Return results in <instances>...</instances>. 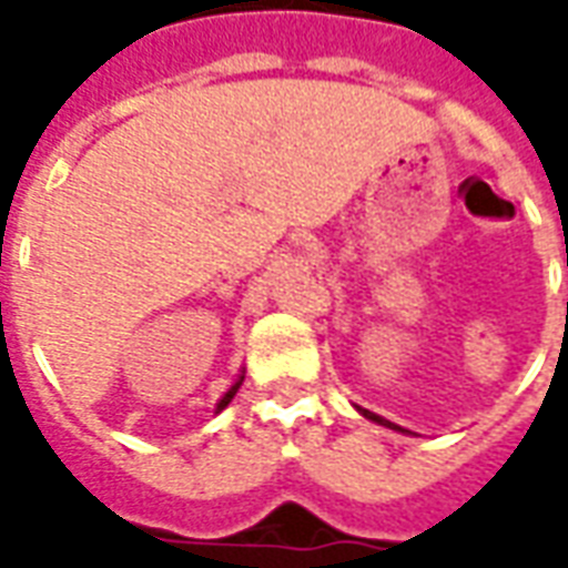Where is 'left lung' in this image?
Returning <instances> with one entry per match:
<instances>
[{"mask_svg":"<svg viewBox=\"0 0 568 568\" xmlns=\"http://www.w3.org/2000/svg\"><path fill=\"white\" fill-rule=\"evenodd\" d=\"M358 410H362V414H365V417H368V419H374V423H381V426L398 428V432H405V428H402V426H395V423H389V419H383V417H377V414H371V410H365V407H358Z\"/></svg>","mask_w":568,"mask_h":568,"instance_id":"left-lung-1","label":"left lung"}]
</instances>
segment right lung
Returning a JSON list of instances; mask_svg holds the SVG:
<instances>
[{
  "instance_id": "obj_1",
  "label": "right lung",
  "mask_w": 568,
  "mask_h": 568,
  "mask_svg": "<svg viewBox=\"0 0 568 568\" xmlns=\"http://www.w3.org/2000/svg\"><path fill=\"white\" fill-rule=\"evenodd\" d=\"M240 383H243V377H240V381H236L234 386H231V389H227V393H224V398H222V402H219V410H224V407L231 405V398H234L236 389H240Z\"/></svg>"
}]
</instances>
